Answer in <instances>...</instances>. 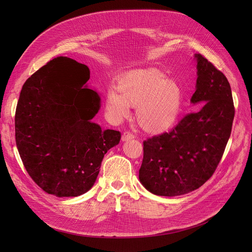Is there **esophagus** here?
Masks as SVG:
<instances>
[{
  "label": "esophagus",
  "mask_w": 252,
  "mask_h": 252,
  "mask_svg": "<svg viewBox=\"0 0 252 252\" xmlns=\"http://www.w3.org/2000/svg\"><path fill=\"white\" fill-rule=\"evenodd\" d=\"M134 138H135V135L129 133V131H125V133H124L123 136H122V140H123L124 142H125V141H128V140H131V139H134Z\"/></svg>",
  "instance_id": "esophagus-1"
}]
</instances>
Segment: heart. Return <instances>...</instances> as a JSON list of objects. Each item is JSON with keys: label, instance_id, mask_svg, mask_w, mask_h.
<instances>
[{"label": "heart", "instance_id": "1", "mask_svg": "<svg viewBox=\"0 0 252 252\" xmlns=\"http://www.w3.org/2000/svg\"><path fill=\"white\" fill-rule=\"evenodd\" d=\"M183 92L174 79L155 68L139 69L125 74L117 89L110 88L105 106L108 117L121 122L136 106V121L147 133L160 134L173 126L179 117Z\"/></svg>", "mask_w": 252, "mask_h": 252}]
</instances>
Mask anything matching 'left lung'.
<instances>
[{"label": "left lung", "mask_w": 252, "mask_h": 252, "mask_svg": "<svg viewBox=\"0 0 252 252\" xmlns=\"http://www.w3.org/2000/svg\"><path fill=\"white\" fill-rule=\"evenodd\" d=\"M196 91L187 114L168 133L144 141L139 179L149 192L179 196L201 187L214 175L229 141L235 108L230 84L206 58L195 54Z\"/></svg>", "instance_id": "8db88e82"}]
</instances>
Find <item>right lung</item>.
<instances>
[{
  "label": "right lung",
  "mask_w": 252,
  "mask_h": 252,
  "mask_svg": "<svg viewBox=\"0 0 252 252\" xmlns=\"http://www.w3.org/2000/svg\"><path fill=\"white\" fill-rule=\"evenodd\" d=\"M90 69L57 57L35 71L20 92L15 139L23 165L37 186L57 197H76L95 184L104 155L121 133L92 122L101 99L88 88Z\"/></svg>",
  "instance_id": "add662e5"
}]
</instances>
